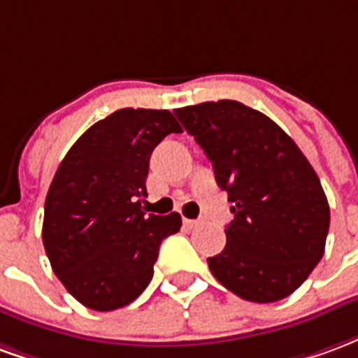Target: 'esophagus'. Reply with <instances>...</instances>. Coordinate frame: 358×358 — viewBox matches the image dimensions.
Returning <instances> with one entry per match:
<instances>
[{
    "mask_svg": "<svg viewBox=\"0 0 358 358\" xmlns=\"http://www.w3.org/2000/svg\"><path fill=\"white\" fill-rule=\"evenodd\" d=\"M184 226H186V228H189V230H192V228H195V226H199V220H192V218H184Z\"/></svg>",
    "mask_w": 358,
    "mask_h": 358,
    "instance_id": "obj_1",
    "label": "esophagus"
}]
</instances>
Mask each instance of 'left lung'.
Returning <instances> with one entry per match:
<instances>
[{"label": "left lung", "mask_w": 358, "mask_h": 358, "mask_svg": "<svg viewBox=\"0 0 358 358\" xmlns=\"http://www.w3.org/2000/svg\"><path fill=\"white\" fill-rule=\"evenodd\" d=\"M228 192L226 248L207 263L226 289L253 303L292 295L324 255L330 207L295 141L266 115L232 99L174 110Z\"/></svg>", "instance_id": "8db88e82"}]
</instances>
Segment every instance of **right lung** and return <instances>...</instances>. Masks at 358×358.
Instances as JSON below:
<instances>
[{
    "label": "right lung",
    "mask_w": 358,
    "mask_h": 358,
    "mask_svg": "<svg viewBox=\"0 0 358 358\" xmlns=\"http://www.w3.org/2000/svg\"><path fill=\"white\" fill-rule=\"evenodd\" d=\"M182 128L171 110L118 109L76 140L45 197L42 240L66 292L92 310L132 303L151 282L164 238L178 213L148 215L149 157Z\"/></svg>",
    "instance_id": "1"
}]
</instances>
